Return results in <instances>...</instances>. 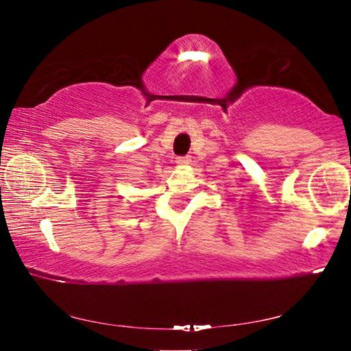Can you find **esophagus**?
Instances as JSON below:
<instances>
[{"label": "esophagus", "instance_id": "34e87169", "mask_svg": "<svg viewBox=\"0 0 351 351\" xmlns=\"http://www.w3.org/2000/svg\"><path fill=\"white\" fill-rule=\"evenodd\" d=\"M176 164H178V165H187V164H190V156H180V158H176Z\"/></svg>", "mask_w": 351, "mask_h": 351}]
</instances>
